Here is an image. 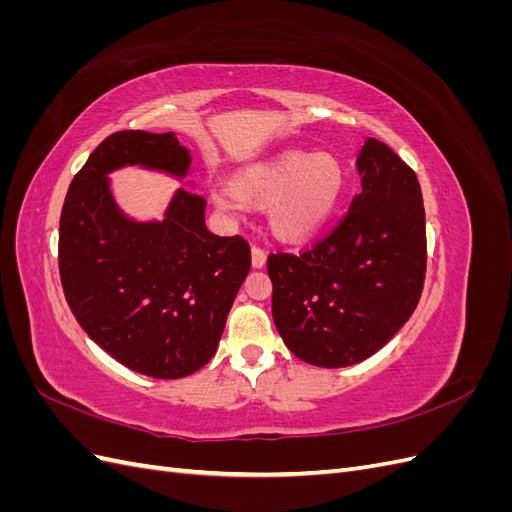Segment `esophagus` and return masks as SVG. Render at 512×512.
<instances>
[{"mask_svg":"<svg viewBox=\"0 0 512 512\" xmlns=\"http://www.w3.org/2000/svg\"><path fill=\"white\" fill-rule=\"evenodd\" d=\"M265 262H267V252L262 250L260 245H252V265H254V269H262V267H265Z\"/></svg>","mask_w":512,"mask_h":512,"instance_id":"34e87169","label":"esophagus"}]
</instances>
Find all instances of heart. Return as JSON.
I'll return each mask as SVG.
<instances>
[{
  "label": "heart",
  "mask_w": 512,
  "mask_h": 512,
  "mask_svg": "<svg viewBox=\"0 0 512 512\" xmlns=\"http://www.w3.org/2000/svg\"><path fill=\"white\" fill-rule=\"evenodd\" d=\"M344 183V168L329 153L284 151L243 170L232 188L215 190L213 203L232 218H239L245 203L269 207L273 235L301 243L329 222Z\"/></svg>",
  "instance_id": "1"
}]
</instances>
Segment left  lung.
Returning <instances> with one entry per match:
<instances>
[{"mask_svg":"<svg viewBox=\"0 0 512 512\" xmlns=\"http://www.w3.org/2000/svg\"><path fill=\"white\" fill-rule=\"evenodd\" d=\"M356 168L361 194L327 237L301 254L267 258L273 320L301 361L348 367L376 354L421 299L425 207L414 170L376 138Z\"/></svg>","mask_w":512,"mask_h":512,"instance_id":"left-lung-1","label":"left lung"}]
</instances>
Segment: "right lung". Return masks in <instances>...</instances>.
<instances>
[{"label": "right lung", "mask_w": 512, "mask_h": 512, "mask_svg": "<svg viewBox=\"0 0 512 512\" xmlns=\"http://www.w3.org/2000/svg\"><path fill=\"white\" fill-rule=\"evenodd\" d=\"M141 164L183 177L190 153L173 132H115L74 175L59 220V277L74 318L138 374L190 376L218 350L250 273V243L205 226L207 200L181 188L162 222L121 213L106 175Z\"/></svg>", "instance_id": "add662e5"}]
</instances>
